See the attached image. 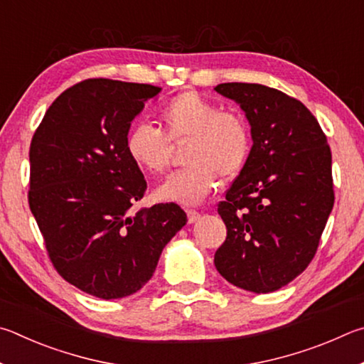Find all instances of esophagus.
Here are the masks:
<instances>
[{"instance_id": "34e87169", "label": "esophagus", "mask_w": 364, "mask_h": 364, "mask_svg": "<svg viewBox=\"0 0 364 364\" xmlns=\"http://www.w3.org/2000/svg\"><path fill=\"white\" fill-rule=\"evenodd\" d=\"M200 213L196 209H187V218H188V224H195L196 220L200 219Z\"/></svg>"}]
</instances>
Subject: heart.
Wrapping results in <instances>:
<instances>
[{
	"instance_id": "b5f03b06",
	"label": "heart",
	"mask_w": 364,
	"mask_h": 364,
	"mask_svg": "<svg viewBox=\"0 0 364 364\" xmlns=\"http://www.w3.org/2000/svg\"><path fill=\"white\" fill-rule=\"evenodd\" d=\"M163 131L150 123L134 124L126 136L131 161L151 176L168 171L174 145L190 144L188 169L158 188V198L198 205L219 186V176L232 178L251 155V127L245 117L224 112L196 91H183L166 102L159 113Z\"/></svg>"
}]
</instances>
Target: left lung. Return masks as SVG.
Segmentation results:
<instances>
[{
  "label": "left lung",
  "instance_id": "left-lung-1",
  "mask_svg": "<svg viewBox=\"0 0 364 364\" xmlns=\"http://www.w3.org/2000/svg\"><path fill=\"white\" fill-rule=\"evenodd\" d=\"M251 124L250 159L220 201L227 238L214 256L228 283L257 294L307 269L334 206L331 149L301 100L254 82L214 87Z\"/></svg>",
  "mask_w": 364,
  "mask_h": 364
}]
</instances>
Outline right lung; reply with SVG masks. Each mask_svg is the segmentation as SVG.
Returning <instances> with one entry per match:
<instances>
[{
    "mask_svg": "<svg viewBox=\"0 0 364 364\" xmlns=\"http://www.w3.org/2000/svg\"><path fill=\"white\" fill-rule=\"evenodd\" d=\"M161 87L107 78L68 87L30 144L28 205L57 273L87 294L121 299L151 278L187 224L176 203L132 211L142 171L126 151L131 121Z\"/></svg>",
    "mask_w": 364,
    "mask_h": 364,
    "instance_id": "obj_1",
    "label": "right lung"
}]
</instances>
